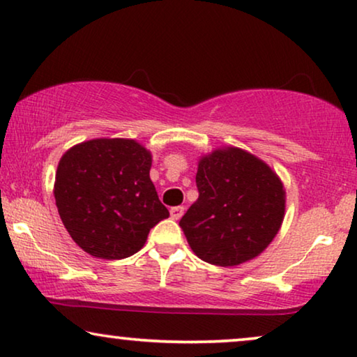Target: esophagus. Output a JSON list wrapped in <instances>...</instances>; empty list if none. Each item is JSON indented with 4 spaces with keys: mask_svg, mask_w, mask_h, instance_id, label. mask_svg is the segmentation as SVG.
Wrapping results in <instances>:
<instances>
[{
    "mask_svg": "<svg viewBox=\"0 0 357 357\" xmlns=\"http://www.w3.org/2000/svg\"><path fill=\"white\" fill-rule=\"evenodd\" d=\"M183 213H185V208L183 206L170 208V216H172V219H175V221H178V219L183 216Z\"/></svg>",
    "mask_w": 357,
    "mask_h": 357,
    "instance_id": "34e87169",
    "label": "esophagus"
}]
</instances>
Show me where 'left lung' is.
Here are the masks:
<instances>
[{
	"label": "left lung",
	"instance_id": "left-lung-1",
	"mask_svg": "<svg viewBox=\"0 0 357 357\" xmlns=\"http://www.w3.org/2000/svg\"><path fill=\"white\" fill-rule=\"evenodd\" d=\"M198 199L178 226L203 261L236 266L270 245L284 218L278 175L238 148L218 149L198 164Z\"/></svg>",
	"mask_w": 357,
	"mask_h": 357
}]
</instances>
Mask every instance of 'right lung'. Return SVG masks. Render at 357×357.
<instances>
[{"label": "right lung", "instance_id": "obj_1", "mask_svg": "<svg viewBox=\"0 0 357 357\" xmlns=\"http://www.w3.org/2000/svg\"><path fill=\"white\" fill-rule=\"evenodd\" d=\"M151 154L133 139H92L58 164L55 199L73 241L92 257L121 260L169 218L149 178Z\"/></svg>", "mask_w": 357, "mask_h": 357}]
</instances>
